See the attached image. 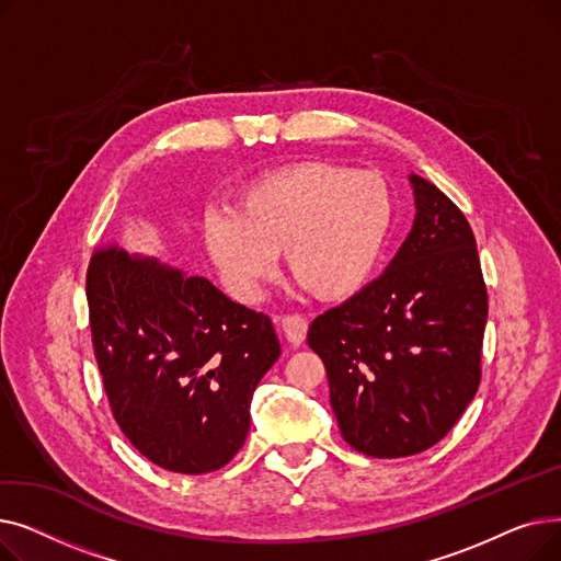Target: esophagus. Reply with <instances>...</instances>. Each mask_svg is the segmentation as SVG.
<instances>
[{
  "mask_svg": "<svg viewBox=\"0 0 561 561\" xmlns=\"http://www.w3.org/2000/svg\"><path fill=\"white\" fill-rule=\"evenodd\" d=\"M279 322H282V330H284V336H286L288 343H293V345L305 343L307 328H309L307 318H302L298 313H286V316L279 318Z\"/></svg>",
  "mask_w": 561,
  "mask_h": 561,
  "instance_id": "esophagus-1",
  "label": "esophagus"
}]
</instances>
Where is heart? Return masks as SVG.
I'll use <instances>...</instances> for the list:
<instances>
[{
  "label": "heart",
  "mask_w": 561,
  "mask_h": 561,
  "mask_svg": "<svg viewBox=\"0 0 561 561\" xmlns=\"http://www.w3.org/2000/svg\"><path fill=\"white\" fill-rule=\"evenodd\" d=\"M393 195L375 174L305 161L259 176L236 211L206 218L204 239L236 298L254 302L284 252L288 273L322 300H345L373 277L393 227Z\"/></svg>",
  "instance_id": "1"
}]
</instances>
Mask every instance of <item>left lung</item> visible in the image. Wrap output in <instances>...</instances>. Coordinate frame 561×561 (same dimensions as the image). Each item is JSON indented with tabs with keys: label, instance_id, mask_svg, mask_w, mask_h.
Returning <instances> with one entry per match:
<instances>
[{
	"label": "left lung",
	"instance_id": "1",
	"mask_svg": "<svg viewBox=\"0 0 561 561\" xmlns=\"http://www.w3.org/2000/svg\"><path fill=\"white\" fill-rule=\"evenodd\" d=\"M409 180L419 214L387 273L307 334L343 438L377 459L438 444L482 379L489 298L473 229L432 182Z\"/></svg>",
	"mask_w": 561,
	"mask_h": 561
}]
</instances>
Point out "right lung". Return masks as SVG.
Segmentation results:
<instances>
[{
	"mask_svg": "<svg viewBox=\"0 0 561 561\" xmlns=\"http://www.w3.org/2000/svg\"><path fill=\"white\" fill-rule=\"evenodd\" d=\"M85 300L111 414L131 446L184 476L229 463L245 444L252 393L279 357L273 320L117 245L95 248Z\"/></svg>",
	"mask_w": 561,
	"mask_h": 561,
	"instance_id": "right-lung-1",
	"label": "right lung"
}]
</instances>
